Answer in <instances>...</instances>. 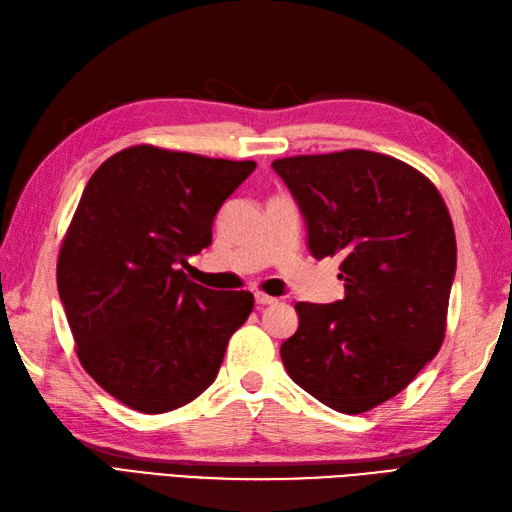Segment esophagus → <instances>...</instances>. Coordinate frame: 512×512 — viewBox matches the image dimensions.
Instances as JSON below:
<instances>
[{
    "mask_svg": "<svg viewBox=\"0 0 512 512\" xmlns=\"http://www.w3.org/2000/svg\"><path fill=\"white\" fill-rule=\"evenodd\" d=\"M255 303H257V305H274V303H277V298L268 296V294H264V292H255Z\"/></svg>",
    "mask_w": 512,
    "mask_h": 512,
    "instance_id": "obj_1",
    "label": "esophagus"
}]
</instances>
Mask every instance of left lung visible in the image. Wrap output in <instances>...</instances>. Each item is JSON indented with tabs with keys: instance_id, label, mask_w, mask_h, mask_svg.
<instances>
[{
	"instance_id": "8db88e82",
	"label": "left lung",
	"mask_w": 512,
	"mask_h": 512,
	"mask_svg": "<svg viewBox=\"0 0 512 512\" xmlns=\"http://www.w3.org/2000/svg\"><path fill=\"white\" fill-rule=\"evenodd\" d=\"M305 218L316 259L342 255L346 296L298 303L281 346L292 381L339 413L400 393L437 355L456 274V238L439 190L396 157L348 149L272 162Z\"/></svg>"
}]
</instances>
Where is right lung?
Listing matches in <instances>:
<instances>
[{
	"label": "right lung",
	"mask_w": 512,
	"mask_h": 512,
	"mask_svg": "<svg viewBox=\"0 0 512 512\" xmlns=\"http://www.w3.org/2000/svg\"><path fill=\"white\" fill-rule=\"evenodd\" d=\"M255 162L140 144L86 183L58 257V294L84 370L140 413H166L214 383L251 292L218 294L181 266Z\"/></svg>",
	"instance_id": "add662e5"
}]
</instances>
